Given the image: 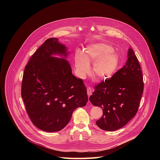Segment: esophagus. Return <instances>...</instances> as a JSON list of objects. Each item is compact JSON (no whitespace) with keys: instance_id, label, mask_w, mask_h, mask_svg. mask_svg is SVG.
<instances>
[{"instance_id":"obj_1","label":"esophagus","mask_w":160,"mask_h":160,"mask_svg":"<svg viewBox=\"0 0 160 160\" xmlns=\"http://www.w3.org/2000/svg\"><path fill=\"white\" fill-rule=\"evenodd\" d=\"M87 92H88V95H89V97L90 95H91L92 92V89L91 88H87Z\"/></svg>"}]
</instances>
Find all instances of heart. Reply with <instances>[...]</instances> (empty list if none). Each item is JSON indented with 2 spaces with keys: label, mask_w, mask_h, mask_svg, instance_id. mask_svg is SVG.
Here are the masks:
<instances>
[{
  "label": "heart",
  "mask_w": 160,
  "mask_h": 160,
  "mask_svg": "<svg viewBox=\"0 0 160 160\" xmlns=\"http://www.w3.org/2000/svg\"><path fill=\"white\" fill-rule=\"evenodd\" d=\"M93 64V74L98 80L112 76L118 67L119 59L113 48L106 43H97L88 46L84 53L78 51L75 55V67L78 76L84 78L90 71Z\"/></svg>",
  "instance_id": "obj_1"
}]
</instances>
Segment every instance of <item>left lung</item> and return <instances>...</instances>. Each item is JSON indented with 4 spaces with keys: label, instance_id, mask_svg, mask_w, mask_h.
Instances as JSON below:
<instances>
[{
    "label": "left lung",
    "instance_id": "left-lung-1",
    "mask_svg": "<svg viewBox=\"0 0 160 160\" xmlns=\"http://www.w3.org/2000/svg\"><path fill=\"white\" fill-rule=\"evenodd\" d=\"M128 56L126 65L111 78L96 85L89 98L92 105L102 108V116L96 124L104 131L121 128L138 111L144 86L142 72L131 48Z\"/></svg>",
    "mask_w": 160,
    "mask_h": 160
}]
</instances>
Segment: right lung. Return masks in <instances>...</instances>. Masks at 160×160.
<instances>
[{
  "label": "right lung",
  "instance_id": "obj_1",
  "mask_svg": "<svg viewBox=\"0 0 160 160\" xmlns=\"http://www.w3.org/2000/svg\"><path fill=\"white\" fill-rule=\"evenodd\" d=\"M57 38H50L31 56L25 67L22 97L32 122L46 132L63 129L75 109L88 101L87 89L81 79L72 74L65 58L52 54L68 55L66 47Z\"/></svg>",
  "mask_w": 160,
  "mask_h": 160
}]
</instances>
